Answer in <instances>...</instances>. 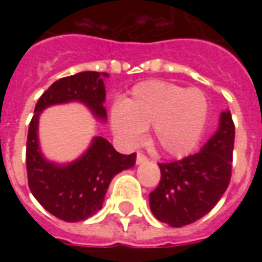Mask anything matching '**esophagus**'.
<instances>
[{
    "label": "esophagus",
    "instance_id": "esophagus-1",
    "mask_svg": "<svg viewBox=\"0 0 262 262\" xmlns=\"http://www.w3.org/2000/svg\"><path fill=\"white\" fill-rule=\"evenodd\" d=\"M148 159L144 156L143 153H137V157H136V164L140 165V164H144V163H147Z\"/></svg>",
    "mask_w": 262,
    "mask_h": 262
}]
</instances>
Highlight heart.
Here are the masks:
<instances>
[{
  "label": "heart",
  "instance_id": "1",
  "mask_svg": "<svg viewBox=\"0 0 262 262\" xmlns=\"http://www.w3.org/2000/svg\"><path fill=\"white\" fill-rule=\"evenodd\" d=\"M208 120V101L198 88L168 81H143L111 111L115 136L127 147L142 142L151 126V143L167 157H182L196 147Z\"/></svg>",
  "mask_w": 262,
  "mask_h": 262
}]
</instances>
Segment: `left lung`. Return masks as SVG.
Here are the masks:
<instances>
[{
	"label": "left lung",
	"mask_w": 262,
	"mask_h": 262,
	"mask_svg": "<svg viewBox=\"0 0 262 262\" xmlns=\"http://www.w3.org/2000/svg\"><path fill=\"white\" fill-rule=\"evenodd\" d=\"M234 147V123L229 109L196 154L159 164L161 181L150 193V210L171 227H182L209 213L227 189Z\"/></svg>",
	"instance_id": "1"
}]
</instances>
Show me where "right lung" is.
Here are the masks:
<instances>
[{"label": "right lung", "instance_id": "add662e5", "mask_svg": "<svg viewBox=\"0 0 262 262\" xmlns=\"http://www.w3.org/2000/svg\"><path fill=\"white\" fill-rule=\"evenodd\" d=\"M108 73L81 71L56 81L39 98L29 125L26 143L28 182L43 208L64 222L91 217L102 208L112 178L136 163V154L118 153L102 136L92 137L80 157L70 163L46 159L39 142V118L53 105L78 102L99 122H106L105 84Z\"/></svg>", "mask_w": 262, "mask_h": 262}]
</instances>
